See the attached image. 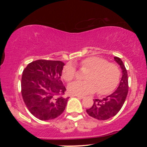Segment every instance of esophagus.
I'll return each mask as SVG.
<instances>
[{
	"instance_id": "1",
	"label": "esophagus",
	"mask_w": 147,
	"mask_h": 147,
	"mask_svg": "<svg viewBox=\"0 0 147 147\" xmlns=\"http://www.w3.org/2000/svg\"><path fill=\"white\" fill-rule=\"evenodd\" d=\"M72 96H74V97H78L79 99H83L84 98V96H81V95H72Z\"/></svg>"
}]
</instances>
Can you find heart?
I'll return each mask as SVG.
<instances>
[{"label": "heart", "instance_id": "1", "mask_svg": "<svg viewBox=\"0 0 147 147\" xmlns=\"http://www.w3.org/2000/svg\"><path fill=\"white\" fill-rule=\"evenodd\" d=\"M80 67L88 71L84 76L86 81H76L68 86L72 94L85 95L97 91L99 95L111 93L117 87L120 79V70L117 65L109 63L99 57H88L81 61ZM62 77L65 82H70L77 75V69L73 64L68 63L62 69Z\"/></svg>", "mask_w": 147, "mask_h": 147}]
</instances>
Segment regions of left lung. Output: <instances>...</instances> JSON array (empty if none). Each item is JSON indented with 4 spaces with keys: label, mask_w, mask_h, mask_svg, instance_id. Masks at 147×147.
Returning a JSON list of instances; mask_svg holds the SVG:
<instances>
[{
    "label": "left lung",
    "mask_w": 147,
    "mask_h": 147,
    "mask_svg": "<svg viewBox=\"0 0 147 147\" xmlns=\"http://www.w3.org/2000/svg\"><path fill=\"white\" fill-rule=\"evenodd\" d=\"M114 59L122 70V77L119 86L114 92L106 97L102 99H95L93 105L86 110L90 117L99 120H106L115 115L122 109L129 91L128 74L125 65L119 57H115Z\"/></svg>",
    "instance_id": "8db88e82"
}]
</instances>
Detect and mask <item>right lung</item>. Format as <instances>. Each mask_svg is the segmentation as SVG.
<instances>
[{"mask_svg":"<svg viewBox=\"0 0 147 147\" xmlns=\"http://www.w3.org/2000/svg\"><path fill=\"white\" fill-rule=\"evenodd\" d=\"M63 62L39 59L27 65L21 79V94L25 104L34 117L50 120L61 115L69 97L61 81Z\"/></svg>","mask_w":147,"mask_h":147,"instance_id":"right-lung-1","label":"right lung"}]
</instances>
